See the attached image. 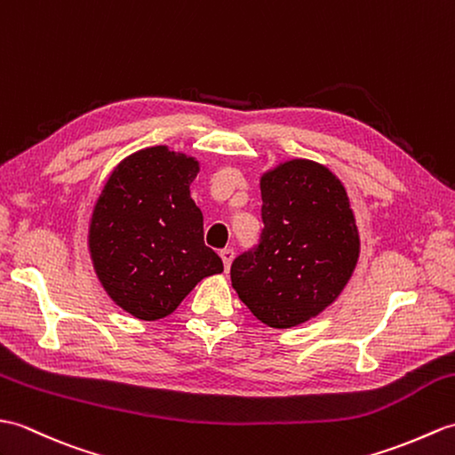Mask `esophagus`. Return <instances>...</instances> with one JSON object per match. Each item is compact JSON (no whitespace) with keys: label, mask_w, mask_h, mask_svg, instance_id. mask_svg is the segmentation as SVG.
Returning a JSON list of instances; mask_svg holds the SVG:
<instances>
[{"label":"esophagus","mask_w":455,"mask_h":455,"mask_svg":"<svg viewBox=\"0 0 455 455\" xmlns=\"http://www.w3.org/2000/svg\"><path fill=\"white\" fill-rule=\"evenodd\" d=\"M220 259H223V266H225V269L228 271V267H230L232 259H235V250H232V248H225V250H220Z\"/></svg>","instance_id":"obj_1"}]
</instances>
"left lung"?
Masks as SVG:
<instances>
[{"instance_id": "8db88e82", "label": "left lung", "mask_w": 455, "mask_h": 455, "mask_svg": "<svg viewBox=\"0 0 455 455\" xmlns=\"http://www.w3.org/2000/svg\"><path fill=\"white\" fill-rule=\"evenodd\" d=\"M259 244L230 266L232 287L256 318L289 330L339 297L361 253L345 186L320 163L292 158L263 172Z\"/></svg>"}]
</instances>
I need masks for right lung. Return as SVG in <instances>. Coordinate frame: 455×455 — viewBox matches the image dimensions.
I'll return each instance as SVG.
<instances>
[{
	"mask_svg": "<svg viewBox=\"0 0 455 455\" xmlns=\"http://www.w3.org/2000/svg\"><path fill=\"white\" fill-rule=\"evenodd\" d=\"M197 172L194 156L147 147L114 168L94 204V271L133 318H164L199 281L223 271V261L205 246L204 215L189 196Z\"/></svg>",
	"mask_w": 455,
	"mask_h": 455,
	"instance_id": "add662e5",
	"label": "right lung"
}]
</instances>
